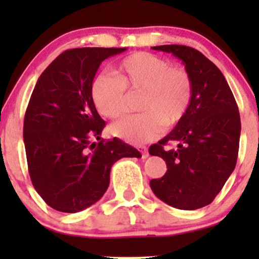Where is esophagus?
<instances>
[{"instance_id":"34e87169","label":"esophagus","mask_w":259,"mask_h":259,"mask_svg":"<svg viewBox=\"0 0 259 259\" xmlns=\"http://www.w3.org/2000/svg\"><path fill=\"white\" fill-rule=\"evenodd\" d=\"M138 150L142 153V158L143 159H146L149 156V153H148V148L146 146H138Z\"/></svg>"}]
</instances>
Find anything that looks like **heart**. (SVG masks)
<instances>
[{
  "instance_id": "obj_1",
  "label": "heart",
  "mask_w": 259,
  "mask_h": 259,
  "mask_svg": "<svg viewBox=\"0 0 259 259\" xmlns=\"http://www.w3.org/2000/svg\"><path fill=\"white\" fill-rule=\"evenodd\" d=\"M116 76L96 75L91 96L96 109L109 119L126 113L127 91L140 93L139 109L144 113L127 116L110 126L111 134L130 144H144L160 137L166 126H174L188 113L192 101V81L187 71L171 67L168 60L134 52L117 64Z\"/></svg>"
}]
</instances>
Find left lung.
Here are the masks:
<instances>
[{"mask_svg": "<svg viewBox=\"0 0 259 259\" xmlns=\"http://www.w3.org/2000/svg\"><path fill=\"white\" fill-rule=\"evenodd\" d=\"M174 55L192 81V101L183 120L149 148L166 163V173L150 180L154 194L166 204L194 210L210 204L236 168L241 117L221 70L198 50L183 45L151 48ZM177 145L169 148V145Z\"/></svg>", "mask_w": 259, "mask_h": 259, "instance_id": "left-lung-1", "label": "left lung"}]
</instances>
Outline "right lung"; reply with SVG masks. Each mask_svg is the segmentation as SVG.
I'll return each mask as SVG.
<instances>
[{
	"label": "right lung",
	"mask_w": 259,
	"mask_h": 259,
	"mask_svg": "<svg viewBox=\"0 0 259 259\" xmlns=\"http://www.w3.org/2000/svg\"><path fill=\"white\" fill-rule=\"evenodd\" d=\"M126 48H80L56 57L40 75L23 121L28 173L36 192L55 210L81 211L103 197L121 158L142 154L117 138L96 145L105 121L91 83L105 59Z\"/></svg>",
	"instance_id": "right-lung-1"
}]
</instances>
